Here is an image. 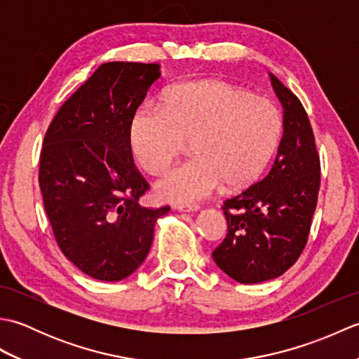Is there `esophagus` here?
<instances>
[{
	"instance_id": "obj_1",
	"label": "esophagus",
	"mask_w": 359,
	"mask_h": 359,
	"mask_svg": "<svg viewBox=\"0 0 359 359\" xmlns=\"http://www.w3.org/2000/svg\"><path fill=\"white\" fill-rule=\"evenodd\" d=\"M174 210L182 212H194L199 210V205H174Z\"/></svg>"
}]
</instances>
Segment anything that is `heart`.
I'll list each match as a JSON object with an SVG mask.
<instances>
[{
    "instance_id": "obj_1",
    "label": "heart",
    "mask_w": 359,
    "mask_h": 359,
    "mask_svg": "<svg viewBox=\"0 0 359 359\" xmlns=\"http://www.w3.org/2000/svg\"><path fill=\"white\" fill-rule=\"evenodd\" d=\"M278 106L222 80L187 81L166 90L160 108L144 106L129 128V147L143 171L165 172L187 143L194 158L166 174L160 199L197 202L225 184L253 185L280 140Z\"/></svg>"
}]
</instances>
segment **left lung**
<instances>
[{
    "label": "left lung",
    "instance_id": "left-lung-1",
    "mask_svg": "<svg viewBox=\"0 0 359 359\" xmlns=\"http://www.w3.org/2000/svg\"><path fill=\"white\" fill-rule=\"evenodd\" d=\"M270 75L284 111V134L270 172L224 202L228 231L212 251L216 265L241 284L279 278L306 247L321 184L310 120L292 90Z\"/></svg>",
    "mask_w": 359,
    "mask_h": 359
}]
</instances>
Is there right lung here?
Here are the masks:
<instances>
[{
    "label": "right lung",
    "instance_id": "1",
    "mask_svg": "<svg viewBox=\"0 0 359 359\" xmlns=\"http://www.w3.org/2000/svg\"><path fill=\"white\" fill-rule=\"evenodd\" d=\"M158 77L156 63L102 65L44 135L38 182L53 236L63 255L98 280H121L139 269L157 219L170 211L139 203L149 185L129 147L135 111Z\"/></svg>",
    "mask_w": 359,
    "mask_h": 359
}]
</instances>
